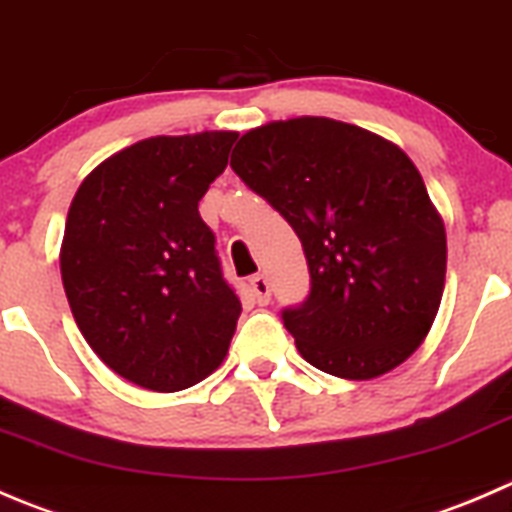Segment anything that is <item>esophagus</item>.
I'll return each instance as SVG.
<instances>
[{"label": "esophagus", "mask_w": 512, "mask_h": 512, "mask_svg": "<svg viewBox=\"0 0 512 512\" xmlns=\"http://www.w3.org/2000/svg\"><path fill=\"white\" fill-rule=\"evenodd\" d=\"M249 288H251V296H254V301L258 306H266L268 301H271V286H268V278L266 276H254L249 281Z\"/></svg>", "instance_id": "esophagus-1"}]
</instances>
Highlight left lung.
<instances>
[{"label":"left lung","mask_w":512,"mask_h":512,"mask_svg":"<svg viewBox=\"0 0 512 512\" xmlns=\"http://www.w3.org/2000/svg\"><path fill=\"white\" fill-rule=\"evenodd\" d=\"M231 169L298 234L311 296L283 323L311 366L371 381L426 341L445 288V226L393 141L296 116L246 131Z\"/></svg>","instance_id":"1"}]
</instances>
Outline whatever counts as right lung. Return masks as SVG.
<instances>
[{
  "instance_id": "right-lung-1",
  "label": "right lung",
  "mask_w": 512,
  "mask_h": 512,
  "mask_svg": "<svg viewBox=\"0 0 512 512\" xmlns=\"http://www.w3.org/2000/svg\"><path fill=\"white\" fill-rule=\"evenodd\" d=\"M236 136L136 141L91 169L69 206L59 268L74 321L111 371L146 391L196 386L229 353L241 301L199 201Z\"/></svg>"
}]
</instances>
